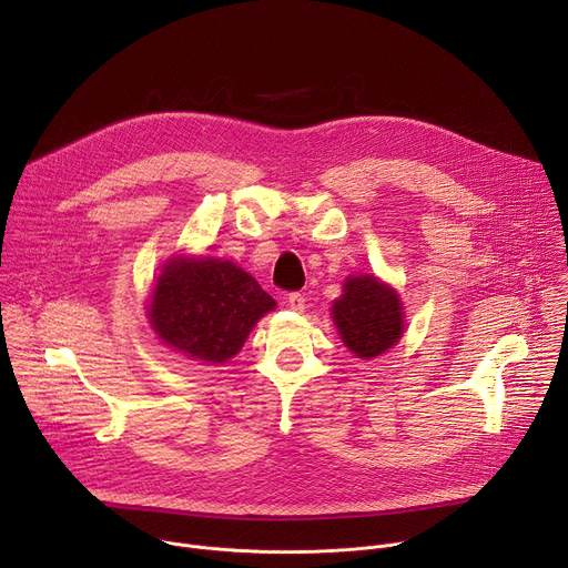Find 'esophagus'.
I'll return each mask as SVG.
<instances>
[{
	"label": "esophagus",
	"mask_w": 568,
	"mask_h": 568,
	"mask_svg": "<svg viewBox=\"0 0 568 568\" xmlns=\"http://www.w3.org/2000/svg\"><path fill=\"white\" fill-rule=\"evenodd\" d=\"M287 305L294 310V312H303L305 310V296L301 292H290L287 294Z\"/></svg>",
	"instance_id": "esophagus-1"
}]
</instances>
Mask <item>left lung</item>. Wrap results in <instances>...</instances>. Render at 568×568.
Returning <instances> with one entry per match:
<instances>
[{
  "label": "left lung",
  "mask_w": 568,
  "mask_h": 568,
  "mask_svg": "<svg viewBox=\"0 0 568 568\" xmlns=\"http://www.w3.org/2000/svg\"><path fill=\"white\" fill-rule=\"evenodd\" d=\"M333 318L344 344L366 359L388 351L404 328L397 294L373 276L346 281L342 298L333 305Z\"/></svg>",
  "instance_id": "1"
}]
</instances>
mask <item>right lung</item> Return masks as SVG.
<instances>
[{
    "label": "right lung",
    "instance_id": "obj_1",
    "mask_svg": "<svg viewBox=\"0 0 568 568\" xmlns=\"http://www.w3.org/2000/svg\"><path fill=\"white\" fill-rule=\"evenodd\" d=\"M274 305L247 272L229 261L180 258L156 281L150 321L175 351L220 364L242 348L256 321Z\"/></svg>",
    "mask_w": 568,
    "mask_h": 568
}]
</instances>
